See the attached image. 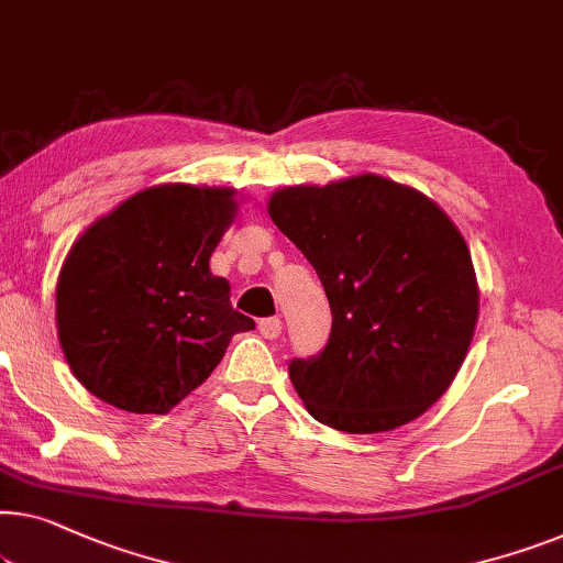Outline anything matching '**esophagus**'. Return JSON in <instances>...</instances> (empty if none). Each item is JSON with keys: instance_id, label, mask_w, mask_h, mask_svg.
<instances>
[{"instance_id": "1", "label": "esophagus", "mask_w": 563, "mask_h": 563, "mask_svg": "<svg viewBox=\"0 0 563 563\" xmlns=\"http://www.w3.org/2000/svg\"><path fill=\"white\" fill-rule=\"evenodd\" d=\"M258 332H262L266 340H276L282 335V320L279 317H266V320L258 322Z\"/></svg>"}]
</instances>
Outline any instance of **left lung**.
<instances>
[{
	"mask_svg": "<svg viewBox=\"0 0 563 563\" xmlns=\"http://www.w3.org/2000/svg\"><path fill=\"white\" fill-rule=\"evenodd\" d=\"M268 216L330 301L322 353L289 363L307 411L347 434L413 421L457 376L479 291L467 243L413 187L378 175L276 190Z\"/></svg>",
	"mask_w": 563,
	"mask_h": 563,
	"instance_id": "obj_1",
	"label": "left lung"
}]
</instances>
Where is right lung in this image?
Instances as JSON below:
<instances>
[{"instance_id":"right-lung-1","label":"right lung","mask_w":563,"mask_h":563,"mask_svg":"<svg viewBox=\"0 0 563 563\" xmlns=\"http://www.w3.org/2000/svg\"><path fill=\"white\" fill-rule=\"evenodd\" d=\"M235 208L228 187H146L73 243L55 322L73 376L96 398L167 413L213 373L235 332L254 330L208 264Z\"/></svg>"}]
</instances>
